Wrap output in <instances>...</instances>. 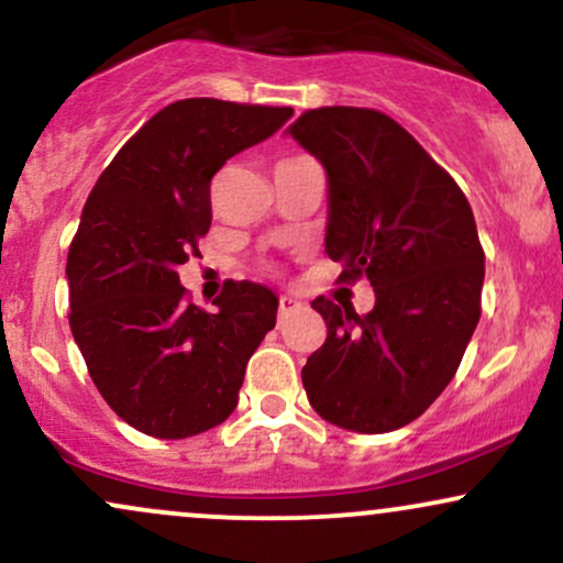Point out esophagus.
Instances as JSON below:
<instances>
[{
	"label": "esophagus",
	"mask_w": 563,
	"mask_h": 563,
	"mask_svg": "<svg viewBox=\"0 0 563 563\" xmlns=\"http://www.w3.org/2000/svg\"><path fill=\"white\" fill-rule=\"evenodd\" d=\"M301 309V301H296L294 296H280V320L290 318V314H296Z\"/></svg>",
	"instance_id": "esophagus-1"
}]
</instances>
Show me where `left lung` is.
<instances>
[{"label":"left lung","mask_w":563,"mask_h":563,"mask_svg":"<svg viewBox=\"0 0 563 563\" xmlns=\"http://www.w3.org/2000/svg\"><path fill=\"white\" fill-rule=\"evenodd\" d=\"M286 132L325 169V254L376 290L365 318L322 296L312 301L328 339L301 371L309 405L357 434L402 429L444 391L479 322L474 211L389 115L318 108Z\"/></svg>","instance_id":"left-lung-1"}]
</instances>
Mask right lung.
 Instances as JSON below:
<instances>
[{
  "label": "right lung",
  "instance_id": "1",
  "mask_svg": "<svg viewBox=\"0 0 563 563\" xmlns=\"http://www.w3.org/2000/svg\"><path fill=\"white\" fill-rule=\"evenodd\" d=\"M290 115L214 97L172 102L89 192L68 251L70 331L97 391L142 434L185 439L228 421L245 363L275 328L269 288L232 283L203 312L185 303L177 267L211 228V177Z\"/></svg>",
  "mask_w": 563,
  "mask_h": 563
}]
</instances>
